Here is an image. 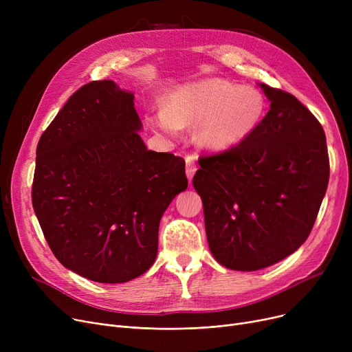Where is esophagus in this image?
I'll return each instance as SVG.
<instances>
[{
	"instance_id": "34e87169",
	"label": "esophagus",
	"mask_w": 352,
	"mask_h": 352,
	"mask_svg": "<svg viewBox=\"0 0 352 352\" xmlns=\"http://www.w3.org/2000/svg\"><path fill=\"white\" fill-rule=\"evenodd\" d=\"M186 164H187V170H186V173H187L188 179L191 181V179H192V177H194V174H195V171H197V165H195V162H194V158H192V157H187V158H186Z\"/></svg>"
}]
</instances>
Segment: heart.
<instances>
[{"mask_svg":"<svg viewBox=\"0 0 352 352\" xmlns=\"http://www.w3.org/2000/svg\"><path fill=\"white\" fill-rule=\"evenodd\" d=\"M264 114V98L254 88L210 78L179 87L166 98V108L151 118L165 134L178 126L198 125L197 140L208 150L221 151L248 137Z\"/></svg>","mask_w":352,"mask_h":352,"instance_id":"b5f03b06","label":"heart"}]
</instances>
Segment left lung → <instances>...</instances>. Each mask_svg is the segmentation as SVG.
<instances>
[{"mask_svg":"<svg viewBox=\"0 0 352 352\" xmlns=\"http://www.w3.org/2000/svg\"><path fill=\"white\" fill-rule=\"evenodd\" d=\"M267 116L241 142L202 154L192 178L208 245L230 270L256 271L297 251L316 223L329 179L324 128L287 91L261 84Z\"/></svg>","mask_w":352,"mask_h":352,"instance_id":"1","label":"left lung"}]
</instances>
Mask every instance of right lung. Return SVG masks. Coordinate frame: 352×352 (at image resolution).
<instances>
[{
  "mask_svg": "<svg viewBox=\"0 0 352 352\" xmlns=\"http://www.w3.org/2000/svg\"><path fill=\"white\" fill-rule=\"evenodd\" d=\"M140 129L131 92L91 81L36 145L35 215L55 258L91 281L126 283L150 268L160 219L188 187L184 158L148 151Z\"/></svg>",
  "mask_w": 352,
  "mask_h": 352,
  "instance_id": "add662e5",
  "label": "right lung"
}]
</instances>
